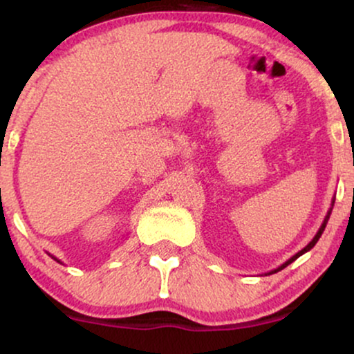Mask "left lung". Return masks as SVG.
Wrapping results in <instances>:
<instances>
[{
	"label": "left lung",
	"mask_w": 354,
	"mask_h": 354,
	"mask_svg": "<svg viewBox=\"0 0 354 354\" xmlns=\"http://www.w3.org/2000/svg\"><path fill=\"white\" fill-rule=\"evenodd\" d=\"M333 206H335V198H333V201H331V208H330V209H328L326 216H324V219H323V223H321V226H319L318 233H316V234H315V238H313V239H311V241H310V243H308V245H306V246H304L301 251H298V253H296V254H293V256H291V258H290V259H288V261H284V263H283V265H281V266H278V268H276V270H271V271H270V273H268V274H273V273H278V271H281V270H283V268H286L288 265H291V263H293V261H295V259H298V258H299V256H301V254H304V253H308V251H310V250H311V248H313V246H315V245H316V243H318V239L321 238V234H323V231H324V228H326V225H328V219H330V214H331V211H333Z\"/></svg>",
	"instance_id": "8db88e82"
}]
</instances>
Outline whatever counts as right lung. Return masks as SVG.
I'll list each match as a JSON object with an SVG mask.
<instances>
[{"mask_svg": "<svg viewBox=\"0 0 354 354\" xmlns=\"http://www.w3.org/2000/svg\"><path fill=\"white\" fill-rule=\"evenodd\" d=\"M51 258H53V259H55V261H58V263H61V261H59V259H58V258H55V256H51Z\"/></svg>", "mask_w": 354, "mask_h": 354, "instance_id": "right-lung-1", "label": "right lung"}]
</instances>
